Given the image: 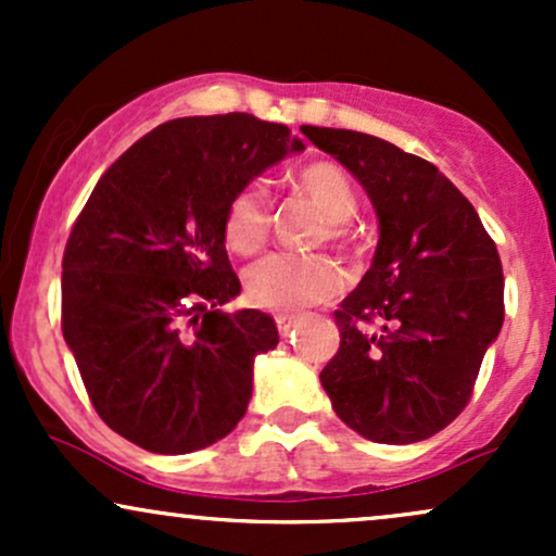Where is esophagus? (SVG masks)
<instances>
[{
  "label": "esophagus",
  "mask_w": 556,
  "mask_h": 556,
  "mask_svg": "<svg viewBox=\"0 0 556 556\" xmlns=\"http://www.w3.org/2000/svg\"><path fill=\"white\" fill-rule=\"evenodd\" d=\"M277 327H279V334L287 337L295 327V316H277Z\"/></svg>",
  "instance_id": "esophagus-1"
}]
</instances>
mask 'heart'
<instances>
[{
	"label": "heart",
	"instance_id": "1",
	"mask_svg": "<svg viewBox=\"0 0 556 556\" xmlns=\"http://www.w3.org/2000/svg\"><path fill=\"white\" fill-rule=\"evenodd\" d=\"M295 190L329 222V238H340V225H348L358 212L348 177L334 164L316 162L295 175ZM271 212L264 185L251 182L229 198L225 208V240L235 253L251 256L269 238ZM342 290V274L327 258H303L290 253H271L245 271V295L253 305L274 314L327 303Z\"/></svg>",
	"mask_w": 556,
	"mask_h": 556
}]
</instances>
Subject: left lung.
<instances>
[{"mask_svg": "<svg viewBox=\"0 0 556 556\" xmlns=\"http://www.w3.org/2000/svg\"><path fill=\"white\" fill-rule=\"evenodd\" d=\"M300 130L363 185L379 219L371 269L334 314L340 350L321 387L363 439L424 442L460 416L500 337V253L431 162L366 132Z\"/></svg>", "mask_w": 556, "mask_h": 556, "instance_id": "1", "label": "left lung"}]
</instances>
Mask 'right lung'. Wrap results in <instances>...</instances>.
Instances as JSON below:
<instances>
[{"label":"right lung","instance_id":"1","mask_svg":"<svg viewBox=\"0 0 556 556\" xmlns=\"http://www.w3.org/2000/svg\"><path fill=\"white\" fill-rule=\"evenodd\" d=\"M303 149L251 114L180 117L96 182L62 258V334L96 413L127 442L185 455L245 416L253 361L279 331L261 311H219L240 295L225 208Z\"/></svg>","mask_w":556,"mask_h":556}]
</instances>
